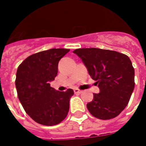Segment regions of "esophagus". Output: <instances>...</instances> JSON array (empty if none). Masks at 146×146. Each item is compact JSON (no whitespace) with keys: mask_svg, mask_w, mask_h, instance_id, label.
I'll return each instance as SVG.
<instances>
[{"mask_svg":"<svg viewBox=\"0 0 146 146\" xmlns=\"http://www.w3.org/2000/svg\"><path fill=\"white\" fill-rule=\"evenodd\" d=\"M74 93L76 94H80V93H83V91L80 90H79V89H74Z\"/></svg>","mask_w":146,"mask_h":146,"instance_id":"1","label":"esophagus"}]
</instances>
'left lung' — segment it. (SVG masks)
<instances>
[{"instance_id":"obj_1","label":"left lung","mask_w":146,"mask_h":146,"mask_svg":"<svg viewBox=\"0 0 146 146\" xmlns=\"http://www.w3.org/2000/svg\"><path fill=\"white\" fill-rule=\"evenodd\" d=\"M73 53L82 60L96 80L100 93L87 103L89 112L100 119L116 117L125 109L135 86V70L127 56L99 48L76 49Z\"/></svg>"}]
</instances>
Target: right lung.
<instances>
[{
  "label": "right lung",
  "instance_id": "1",
  "mask_svg": "<svg viewBox=\"0 0 146 146\" xmlns=\"http://www.w3.org/2000/svg\"><path fill=\"white\" fill-rule=\"evenodd\" d=\"M68 49H50L34 53L19 66L16 74L17 92L25 112L43 125H57L68 114L73 90H56L51 81L58 73V63Z\"/></svg>",
  "mask_w": 146,
  "mask_h": 146
}]
</instances>
